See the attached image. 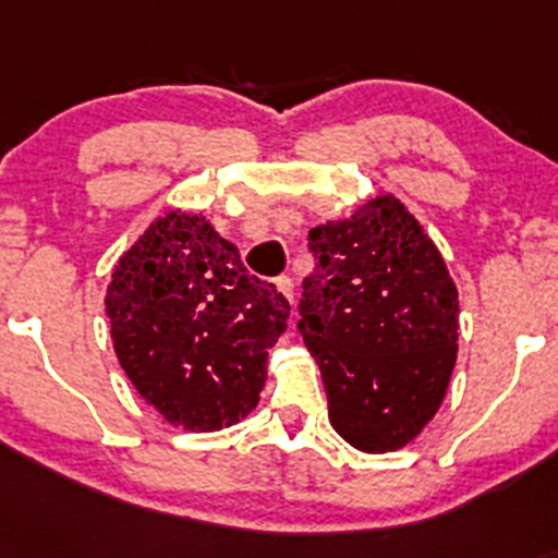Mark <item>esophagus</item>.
Segmentation results:
<instances>
[{
  "label": "esophagus",
  "instance_id": "obj_1",
  "mask_svg": "<svg viewBox=\"0 0 558 558\" xmlns=\"http://www.w3.org/2000/svg\"><path fill=\"white\" fill-rule=\"evenodd\" d=\"M275 286H278L280 296H283L288 304H293V280L288 278V275H280V278L275 280Z\"/></svg>",
  "mask_w": 558,
  "mask_h": 558
}]
</instances>
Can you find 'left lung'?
<instances>
[{"instance_id":"obj_1","label":"left lung","mask_w":558,"mask_h":558,"mask_svg":"<svg viewBox=\"0 0 558 558\" xmlns=\"http://www.w3.org/2000/svg\"><path fill=\"white\" fill-rule=\"evenodd\" d=\"M299 330L328 417L364 453L412 444L444 403L459 351V291L407 204L377 191L343 220L310 230Z\"/></svg>"}]
</instances>
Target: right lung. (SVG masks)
<instances>
[{
    "label": "right lung",
    "instance_id": "1",
    "mask_svg": "<svg viewBox=\"0 0 558 558\" xmlns=\"http://www.w3.org/2000/svg\"><path fill=\"white\" fill-rule=\"evenodd\" d=\"M105 312L141 399L172 427L215 433L259 403L291 306L202 213L168 209L120 254Z\"/></svg>",
    "mask_w": 558,
    "mask_h": 558
}]
</instances>
